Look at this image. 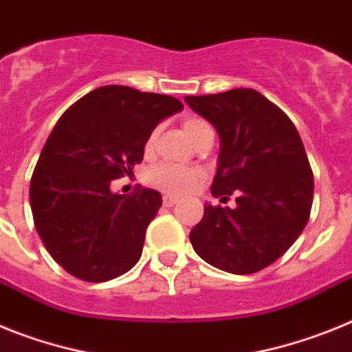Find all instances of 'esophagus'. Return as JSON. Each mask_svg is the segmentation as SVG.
Instances as JSON below:
<instances>
[{"label":"esophagus","mask_w":352,"mask_h":352,"mask_svg":"<svg viewBox=\"0 0 352 352\" xmlns=\"http://www.w3.org/2000/svg\"><path fill=\"white\" fill-rule=\"evenodd\" d=\"M162 201H164V206H174L176 203H179V199L174 197V195H170V194L164 195V197H162Z\"/></svg>","instance_id":"34e87169"}]
</instances>
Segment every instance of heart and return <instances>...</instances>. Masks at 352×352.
<instances>
[{"label":"heart","instance_id":"1","mask_svg":"<svg viewBox=\"0 0 352 352\" xmlns=\"http://www.w3.org/2000/svg\"><path fill=\"white\" fill-rule=\"evenodd\" d=\"M183 130H185L186 138L195 142V139L201 138L204 132H210L211 126L203 120L188 118V120L183 121ZM155 141H157V130H153L146 139V149L153 148ZM148 178L149 183L158 190L169 192V194H185V192L190 190L192 186H195L201 174L195 169H186V167L173 166V164H160V166L149 170Z\"/></svg>","mask_w":352,"mask_h":352}]
</instances>
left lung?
<instances>
[{
  "label": "left lung",
  "mask_w": 352,
  "mask_h": 352,
  "mask_svg": "<svg viewBox=\"0 0 352 352\" xmlns=\"http://www.w3.org/2000/svg\"><path fill=\"white\" fill-rule=\"evenodd\" d=\"M220 138L213 197L236 195V208L204 206L190 231L201 259L234 275L275 263L298 239L310 217L314 176L296 126L287 114L250 88L185 96Z\"/></svg>",
  "instance_id": "left-lung-1"
}]
</instances>
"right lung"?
<instances>
[{"mask_svg":"<svg viewBox=\"0 0 352 352\" xmlns=\"http://www.w3.org/2000/svg\"><path fill=\"white\" fill-rule=\"evenodd\" d=\"M182 109L174 96L111 84L58 120L33 170L30 203L40 239L65 272L107 282L138 264L162 195L142 188L125 197L111 183L132 174L149 133Z\"/></svg>","mask_w":352,"mask_h":352,"instance_id":"obj_1","label":"right lung"}]
</instances>
